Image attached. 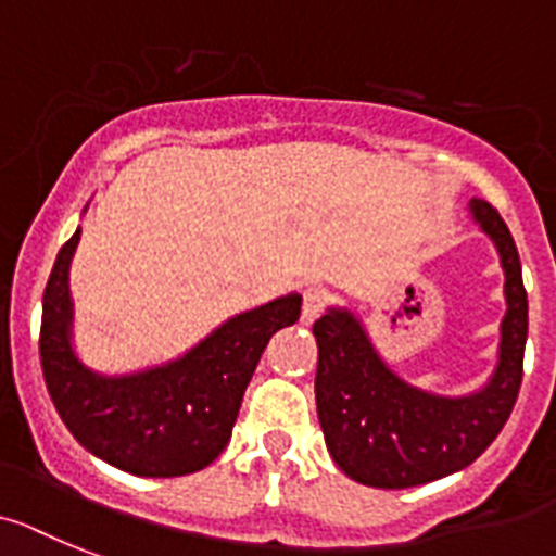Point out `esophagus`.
Here are the masks:
<instances>
[{
  "label": "esophagus",
  "mask_w": 556,
  "mask_h": 556,
  "mask_svg": "<svg viewBox=\"0 0 556 556\" xmlns=\"http://www.w3.org/2000/svg\"><path fill=\"white\" fill-rule=\"evenodd\" d=\"M321 311H325V293L316 291V288H307L302 293V325H314Z\"/></svg>",
  "instance_id": "esophagus-1"
}]
</instances>
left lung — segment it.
Segmentation results:
<instances>
[{
  "label": "left lung",
  "mask_w": 556,
  "mask_h": 556,
  "mask_svg": "<svg viewBox=\"0 0 556 556\" xmlns=\"http://www.w3.org/2000/svg\"><path fill=\"white\" fill-rule=\"evenodd\" d=\"M469 220L501 256L506 296L497 362L478 390L444 395L399 376L353 307L330 305L314 325L321 432L336 466L356 483L407 489L460 472L483 455L511 415L529 336L523 268L506 223L486 200H469Z\"/></svg>",
  "instance_id": "obj_1"
}]
</instances>
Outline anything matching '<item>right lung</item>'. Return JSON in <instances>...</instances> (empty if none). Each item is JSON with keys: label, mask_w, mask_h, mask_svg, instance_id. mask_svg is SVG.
Returning <instances> with one entry per match:
<instances>
[{"label": "right lung", "mask_w": 556, "mask_h": 556, "mask_svg": "<svg viewBox=\"0 0 556 556\" xmlns=\"http://www.w3.org/2000/svg\"><path fill=\"white\" fill-rule=\"evenodd\" d=\"M78 240L81 226L55 256L41 300V370L62 421L84 450L121 472L177 478L206 469L226 450L265 344L300 319L302 296L291 291L228 316L169 362L101 372L73 342L70 263Z\"/></svg>", "instance_id": "1"}]
</instances>
